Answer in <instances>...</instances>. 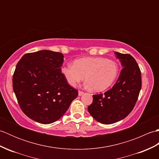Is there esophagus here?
I'll list each match as a JSON object with an SVG mask.
<instances>
[{
	"label": "esophagus",
	"instance_id": "obj_1",
	"mask_svg": "<svg viewBox=\"0 0 159 159\" xmlns=\"http://www.w3.org/2000/svg\"><path fill=\"white\" fill-rule=\"evenodd\" d=\"M84 94V92H82V91H79V96H82Z\"/></svg>",
	"mask_w": 159,
	"mask_h": 159
}]
</instances>
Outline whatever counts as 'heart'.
Instances as JSON below:
<instances>
[{
	"instance_id": "obj_1",
	"label": "heart",
	"mask_w": 159,
	"mask_h": 159,
	"mask_svg": "<svg viewBox=\"0 0 159 159\" xmlns=\"http://www.w3.org/2000/svg\"><path fill=\"white\" fill-rule=\"evenodd\" d=\"M61 71L70 86H76L85 78L87 88L102 92L109 88L116 80L119 67L117 63L112 60L93 57L76 59L73 65L67 63Z\"/></svg>"
}]
</instances>
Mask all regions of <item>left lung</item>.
Returning a JSON list of instances; mask_svg holds the SVG:
<instances>
[{
	"instance_id": "obj_1",
	"label": "left lung",
	"mask_w": 159,
	"mask_h": 159,
	"mask_svg": "<svg viewBox=\"0 0 159 159\" xmlns=\"http://www.w3.org/2000/svg\"><path fill=\"white\" fill-rule=\"evenodd\" d=\"M123 68L117 82L104 94L93 95L88 111L94 119L104 124L123 120L135 105L141 88L139 67L129 54L116 52Z\"/></svg>"
}]
</instances>
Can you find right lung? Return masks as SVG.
I'll list each match as a JSON object with an SVG mask.
<instances>
[{"label": "right lung", "mask_w": 159, "mask_h": 159, "mask_svg": "<svg viewBox=\"0 0 159 159\" xmlns=\"http://www.w3.org/2000/svg\"><path fill=\"white\" fill-rule=\"evenodd\" d=\"M62 53L43 50L26 53L17 63L13 89L20 109L37 122L60 119L78 96L61 73Z\"/></svg>", "instance_id": "right-lung-1"}]
</instances>
